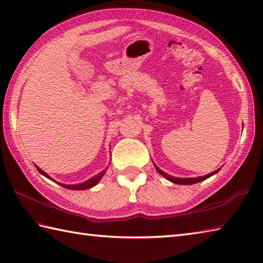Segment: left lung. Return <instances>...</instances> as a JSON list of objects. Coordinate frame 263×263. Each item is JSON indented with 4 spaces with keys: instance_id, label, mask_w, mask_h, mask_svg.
Here are the masks:
<instances>
[{
    "instance_id": "left-lung-1",
    "label": "left lung",
    "mask_w": 263,
    "mask_h": 263,
    "mask_svg": "<svg viewBox=\"0 0 263 263\" xmlns=\"http://www.w3.org/2000/svg\"><path fill=\"white\" fill-rule=\"evenodd\" d=\"M155 167H156V170H157V172L159 173V174L163 175L166 178V180H168V181L175 183V184H183V185H190V184H195V183H199L201 181H204L208 177L217 174V173L219 172V170H220L219 168V170H217L215 172H212V173H210V174L205 175V176H199V177H193V178L192 177H190V178H180V177H174V176H172V175H168V174H167V173H165V172L161 171L160 168H158V167L156 166V165H155Z\"/></svg>"
}]
</instances>
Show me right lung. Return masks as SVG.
<instances>
[{
  "label": "right lung",
  "instance_id": "add662e5",
  "mask_svg": "<svg viewBox=\"0 0 263 263\" xmlns=\"http://www.w3.org/2000/svg\"><path fill=\"white\" fill-rule=\"evenodd\" d=\"M36 168L38 170V172L41 173L42 175L46 176L47 178H49V180H53V178L49 177V176L46 174V173L44 172V171H42L41 168H39V167L36 166ZM107 168H108V167H107ZM105 173H106V168L103 170L102 172H100L99 174L95 175V176L91 177V178H89L88 181L83 182V183H79V184H73V185H65V184H62V183H59V184H60L61 186H63V187H65V189H69V190H87V189H90V187L96 185V184H97L100 180H102V177L105 175ZM53 181H54V180H53Z\"/></svg>",
  "mask_w": 263,
  "mask_h": 263
}]
</instances>
